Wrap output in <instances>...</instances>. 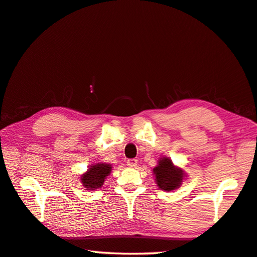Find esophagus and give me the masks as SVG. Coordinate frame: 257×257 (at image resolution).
Returning <instances> with one entry per match:
<instances>
[{
    "label": "esophagus",
    "instance_id": "obj_1",
    "mask_svg": "<svg viewBox=\"0 0 257 257\" xmlns=\"http://www.w3.org/2000/svg\"><path fill=\"white\" fill-rule=\"evenodd\" d=\"M126 164H127V166H130V167H136V166H138V160H135V159H128L127 162H126Z\"/></svg>",
    "mask_w": 257,
    "mask_h": 257
}]
</instances>
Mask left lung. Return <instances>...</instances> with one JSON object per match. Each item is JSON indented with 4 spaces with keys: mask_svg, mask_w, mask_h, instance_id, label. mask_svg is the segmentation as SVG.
Listing matches in <instances>:
<instances>
[{
    "mask_svg": "<svg viewBox=\"0 0 257 257\" xmlns=\"http://www.w3.org/2000/svg\"><path fill=\"white\" fill-rule=\"evenodd\" d=\"M155 182L161 190L170 192L180 187L185 177V173L180 167L173 164L169 158H162L158 166L153 169Z\"/></svg>",
    "mask_w": 257,
    "mask_h": 257,
    "instance_id": "1",
    "label": "left lung"
}]
</instances>
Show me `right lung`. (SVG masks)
Returning <instances> with one entry per match:
<instances>
[{
  "mask_svg": "<svg viewBox=\"0 0 257 257\" xmlns=\"http://www.w3.org/2000/svg\"><path fill=\"white\" fill-rule=\"evenodd\" d=\"M112 171V166L106 163H96L81 176V183L86 190H97L102 187L106 177Z\"/></svg>",
  "mask_w": 257,
  "mask_h": 257,
  "instance_id": "1",
  "label": "right lung"
}]
</instances>
